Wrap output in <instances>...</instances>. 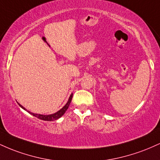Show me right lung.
Returning a JSON list of instances; mask_svg holds the SVG:
<instances>
[{
  "mask_svg": "<svg viewBox=\"0 0 160 160\" xmlns=\"http://www.w3.org/2000/svg\"><path fill=\"white\" fill-rule=\"evenodd\" d=\"M72 97H73V94H71V95H70L69 97V99L68 101V102L66 103V104L65 106H64L63 108H62V109H60L59 111H57L56 113H52V114H49V115H43V114H38V113H32V112L28 111V110L25 109V108L23 107V106H22L21 104H20L19 103V105L21 107L22 109L25 110L27 112H28L29 113H31V114L34 116V117H38V119H40V120H44V121H53V120H58V118H60V117H62V115H64V113H65V111H67L68 108L70 104H71V99H72Z\"/></svg>",
  "mask_w": 160,
  "mask_h": 160,
  "instance_id": "obj_1",
  "label": "right lung"
}]
</instances>
